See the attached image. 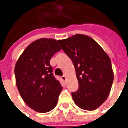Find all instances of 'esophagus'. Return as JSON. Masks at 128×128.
Segmentation results:
<instances>
[{
  "instance_id": "1",
  "label": "esophagus",
  "mask_w": 128,
  "mask_h": 128,
  "mask_svg": "<svg viewBox=\"0 0 128 128\" xmlns=\"http://www.w3.org/2000/svg\"><path fill=\"white\" fill-rule=\"evenodd\" d=\"M62 80H63V81H66V76H62Z\"/></svg>"
}]
</instances>
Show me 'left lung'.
I'll list each match as a JSON object with an SVG mask.
<instances>
[{"mask_svg":"<svg viewBox=\"0 0 128 128\" xmlns=\"http://www.w3.org/2000/svg\"><path fill=\"white\" fill-rule=\"evenodd\" d=\"M58 42L75 67L79 89L72 92L76 104L84 110H94L107 99L114 74L111 60L91 37L77 34Z\"/></svg>","mask_w":128,"mask_h":128,"instance_id":"8db88e82","label":"left lung"}]
</instances>
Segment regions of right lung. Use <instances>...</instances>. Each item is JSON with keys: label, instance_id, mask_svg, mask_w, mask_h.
I'll return each mask as SVG.
<instances>
[{"label": "right lung", "instance_id": "right-lung-1", "mask_svg": "<svg viewBox=\"0 0 128 128\" xmlns=\"http://www.w3.org/2000/svg\"><path fill=\"white\" fill-rule=\"evenodd\" d=\"M58 40L40 38L25 48L14 66L16 84L26 104L39 113L57 105L63 87L54 78L50 60L62 49Z\"/></svg>", "mask_w": 128, "mask_h": 128}]
</instances>
